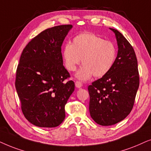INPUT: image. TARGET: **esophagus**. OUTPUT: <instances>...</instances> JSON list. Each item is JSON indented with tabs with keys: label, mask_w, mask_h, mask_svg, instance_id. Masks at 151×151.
I'll use <instances>...</instances> for the list:
<instances>
[{
	"label": "esophagus",
	"mask_w": 151,
	"mask_h": 151,
	"mask_svg": "<svg viewBox=\"0 0 151 151\" xmlns=\"http://www.w3.org/2000/svg\"><path fill=\"white\" fill-rule=\"evenodd\" d=\"M75 86L78 88H81L82 86H83V84H82L81 82L77 81L75 82Z\"/></svg>",
	"instance_id": "1"
}]
</instances>
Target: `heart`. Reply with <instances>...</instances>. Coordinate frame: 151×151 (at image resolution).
<instances>
[{
  "mask_svg": "<svg viewBox=\"0 0 151 151\" xmlns=\"http://www.w3.org/2000/svg\"><path fill=\"white\" fill-rule=\"evenodd\" d=\"M62 56L68 71L73 72L82 59L83 66L76 77L86 81L94 77H102L108 74L113 66L116 57V50L113 43L90 32L79 34L74 37L72 43L64 45Z\"/></svg>",
  "mask_w": 151,
  "mask_h": 151,
  "instance_id": "1",
  "label": "heart"
}]
</instances>
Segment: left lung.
I'll return each mask as SVG.
<instances>
[{
    "instance_id": "obj_1",
    "label": "left lung",
    "mask_w": 151,
    "mask_h": 151,
    "mask_svg": "<svg viewBox=\"0 0 151 151\" xmlns=\"http://www.w3.org/2000/svg\"><path fill=\"white\" fill-rule=\"evenodd\" d=\"M118 52L112 69L88 86L92 119L101 126H111L125 119L133 107L139 86L137 60L133 47L118 30Z\"/></svg>"
}]
</instances>
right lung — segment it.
Returning a JSON list of instances; mask_svg holds the SVG:
<instances>
[{"label": "right lung", "mask_w": 151, "mask_h": 151, "mask_svg": "<svg viewBox=\"0 0 151 151\" xmlns=\"http://www.w3.org/2000/svg\"><path fill=\"white\" fill-rule=\"evenodd\" d=\"M72 25L44 30L24 48L15 86L25 117L33 125L55 128L65 119V106L74 90L63 66L61 45Z\"/></svg>", "instance_id": "right-lung-1"}]
</instances>
